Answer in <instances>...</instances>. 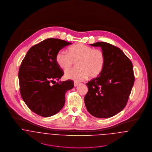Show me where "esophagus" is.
Segmentation results:
<instances>
[{
    "label": "esophagus",
    "instance_id": "1",
    "mask_svg": "<svg viewBox=\"0 0 152 152\" xmlns=\"http://www.w3.org/2000/svg\"><path fill=\"white\" fill-rule=\"evenodd\" d=\"M74 86H75V87L77 86L80 84V83H79L78 82H74Z\"/></svg>",
    "mask_w": 152,
    "mask_h": 152
}]
</instances>
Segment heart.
Instances as JSON below:
<instances>
[{"mask_svg":"<svg viewBox=\"0 0 152 152\" xmlns=\"http://www.w3.org/2000/svg\"><path fill=\"white\" fill-rule=\"evenodd\" d=\"M69 53L60 51L56 54V61L58 66L66 70L76 62L77 67L67 70L64 76L66 79L75 81L91 78L99 76L104 70L106 56L99 49L94 48L83 43H77L68 48Z\"/></svg>","mask_w":152,"mask_h":152,"instance_id":"obj_1","label":"heart"}]
</instances>
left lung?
Segmentation results:
<instances>
[{
  "label": "left lung",
  "mask_w": 152,
  "mask_h": 152,
  "mask_svg": "<svg viewBox=\"0 0 152 152\" xmlns=\"http://www.w3.org/2000/svg\"><path fill=\"white\" fill-rule=\"evenodd\" d=\"M101 47L106 56L103 72L86 83L84 101L88 112L96 118H109L121 112L128 102L134 82L133 64L120 48L98 42L90 44Z\"/></svg>",
  "instance_id": "left-lung-1"
}]
</instances>
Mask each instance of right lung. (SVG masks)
<instances>
[{
  "instance_id": "right-lung-1",
  "label": "right lung",
  "mask_w": 152,
  "mask_h": 152,
  "mask_svg": "<svg viewBox=\"0 0 152 152\" xmlns=\"http://www.w3.org/2000/svg\"><path fill=\"white\" fill-rule=\"evenodd\" d=\"M70 44L59 39H46L30 48L19 67L22 98L32 112L42 117L59 112L65 103V93L74 87L72 80L56 82L64 74L56 64V54Z\"/></svg>"
}]
</instances>
